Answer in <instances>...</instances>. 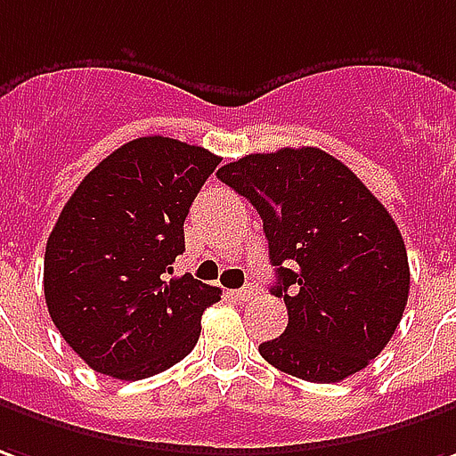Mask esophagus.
Here are the masks:
<instances>
[{"instance_id": "1", "label": "esophagus", "mask_w": 456, "mask_h": 456, "mask_svg": "<svg viewBox=\"0 0 456 456\" xmlns=\"http://www.w3.org/2000/svg\"><path fill=\"white\" fill-rule=\"evenodd\" d=\"M232 294H234V298H237V301H241V304H249V301H254V298H256V289L244 286V289H237V291H232Z\"/></svg>"}]
</instances>
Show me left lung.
I'll list each match as a JSON object with an SVG mask.
<instances>
[{"label":"left lung","mask_w":456,"mask_h":456,"mask_svg":"<svg viewBox=\"0 0 456 456\" xmlns=\"http://www.w3.org/2000/svg\"><path fill=\"white\" fill-rule=\"evenodd\" d=\"M217 177L264 222L289 326L259 353L308 383H340L393 338L410 294L403 234L380 200L318 148L229 162Z\"/></svg>","instance_id":"8db88e82"}]
</instances>
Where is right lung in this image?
<instances>
[{
  "instance_id": "right-lung-1",
  "label": "right lung",
  "mask_w": 456,
  "mask_h": 456,
  "mask_svg": "<svg viewBox=\"0 0 456 456\" xmlns=\"http://www.w3.org/2000/svg\"><path fill=\"white\" fill-rule=\"evenodd\" d=\"M222 158L180 140H130L101 160L51 229L44 296L51 321L88 368L142 380L195 348L222 291L184 273V217Z\"/></svg>"
}]
</instances>
